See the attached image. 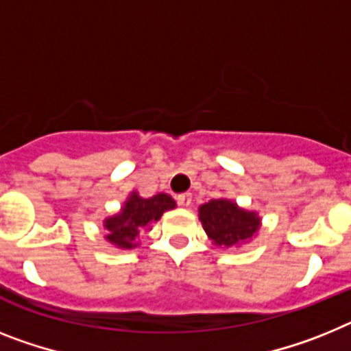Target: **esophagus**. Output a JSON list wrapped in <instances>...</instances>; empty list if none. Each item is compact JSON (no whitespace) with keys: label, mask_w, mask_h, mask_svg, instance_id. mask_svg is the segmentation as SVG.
Listing matches in <instances>:
<instances>
[{"label":"esophagus","mask_w":351,"mask_h":351,"mask_svg":"<svg viewBox=\"0 0 351 351\" xmlns=\"http://www.w3.org/2000/svg\"><path fill=\"white\" fill-rule=\"evenodd\" d=\"M176 202H178V205H182V207H189L191 202H193V196H191V193L178 194V196H176Z\"/></svg>","instance_id":"34e87169"}]
</instances>
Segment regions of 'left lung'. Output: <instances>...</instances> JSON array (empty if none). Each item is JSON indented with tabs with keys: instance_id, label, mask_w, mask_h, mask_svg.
<instances>
[{
	"instance_id": "left-lung-1",
	"label": "left lung",
	"mask_w": 351,
	"mask_h": 351,
	"mask_svg": "<svg viewBox=\"0 0 351 351\" xmlns=\"http://www.w3.org/2000/svg\"><path fill=\"white\" fill-rule=\"evenodd\" d=\"M199 221L208 239L216 246L234 248L246 243L261 228V217L257 212L241 208L232 199H210L199 207Z\"/></svg>"
}]
</instances>
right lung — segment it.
I'll return each mask as SVG.
<instances>
[{"label":"right lung","mask_w":351,"mask_h":351,"mask_svg":"<svg viewBox=\"0 0 351 351\" xmlns=\"http://www.w3.org/2000/svg\"><path fill=\"white\" fill-rule=\"evenodd\" d=\"M175 199L169 194H155L152 198H141L137 193H132L125 202L119 214L105 219V228L108 230L105 239L117 248L132 250L137 246L141 230L149 228L166 210L175 208Z\"/></svg>","instance_id":"1"}]
</instances>
